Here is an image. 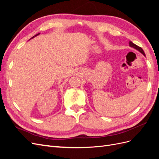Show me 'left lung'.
Returning <instances> with one entry per match:
<instances>
[{
	"label": "left lung",
	"mask_w": 159,
	"mask_h": 159,
	"mask_svg": "<svg viewBox=\"0 0 159 159\" xmlns=\"http://www.w3.org/2000/svg\"><path fill=\"white\" fill-rule=\"evenodd\" d=\"M129 46H131V47H132V48H133L136 49V50H137L138 51L140 52L141 53V54H143L144 56H145V52H144L143 50L142 49V48H141V47H139V46H137L136 44H134V43H133L132 42H129Z\"/></svg>",
	"instance_id": "left-lung-1"
}]
</instances>
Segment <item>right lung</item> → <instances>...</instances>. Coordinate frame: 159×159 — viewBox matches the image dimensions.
<instances>
[{
    "label": "right lung",
    "mask_w": 159,
    "mask_h": 159,
    "mask_svg": "<svg viewBox=\"0 0 159 159\" xmlns=\"http://www.w3.org/2000/svg\"><path fill=\"white\" fill-rule=\"evenodd\" d=\"M39 34H40V33H39ZM36 34V35H35V36H37V35H38V34ZM34 36H33V37H32V38H34Z\"/></svg>",
    "instance_id": "obj_1"
}]
</instances>
